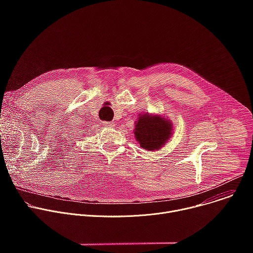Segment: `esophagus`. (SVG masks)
Here are the masks:
<instances>
[{"label":"esophagus","mask_w":253,"mask_h":253,"mask_svg":"<svg viewBox=\"0 0 253 253\" xmlns=\"http://www.w3.org/2000/svg\"><path fill=\"white\" fill-rule=\"evenodd\" d=\"M102 125L105 126V127H112V126H114L115 124H114L113 122H109V121H103V122H102Z\"/></svg>","instance_id":"obj_1"}]
</instances>
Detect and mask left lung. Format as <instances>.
<instances>
[{
	"mask_svg": "<svg viewBox=\"0 0 253 253\" xmlns=\"http://www.w3.org/2000/svg\"><path fill=\"white\" fill-rule=\"evenodd\" d=\"M171 131V123L163 117L143 114L138 118L134 134L142 148L152 151L164 145Z\"/></svg>",
	"mask_w": 253,
	"mask_h": 253,
	"instance_id": "1",
	"label": "left lung"
}]
</instances>
